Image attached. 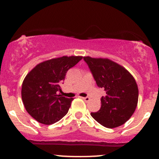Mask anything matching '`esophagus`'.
Instances as JSON below:
<instances>
[{"mask_svg":"<svg viewBox=\"0 0 159 159\" xmlns=\"http://www.w3.org/2000/svg\"><path fill=\"white\" fill-rule=\"evenodd\" d=\"M82 98H83L85 102H88L89 100H90V98H89L88 96H87V97H82Z\"/></svg>","mask_w":159,"mask_h":159,"instance_id":"1","label":"esophagus"}]
</instances>
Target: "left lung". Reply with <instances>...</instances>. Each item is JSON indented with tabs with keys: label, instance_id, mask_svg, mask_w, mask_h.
Listing matches in <instances>:
<instances>
[{
	"label": "left lung",
	"instance_id": "8db88e82",
	"mask_svg": "<svg viewBox=\"0 0 159 159\" xmlns=\"http://www.w3.org/2000/svg\"><path fill=\"white\" fill-rule=\"evenodd\" d=\"M98 87L106 96L101 98V107L91 113L95 120L103 126L113 129L123 125L135 111L138 89L135 80L123 66L102 58L84 57Z\"/></svg>",
	"mask_w": 159,
	"mask_h": 159
}]
</instances>
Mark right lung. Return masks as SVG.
Segmentation results:
<instances>
[{
	"mask_svg": "<svg viewBox=\"0 0 159 159\" xmlns=\"http://www.w3.org/2000/svg\"><path fill=\"white\" fill-rule=\"evenodd\" d=\"M82 57H66L38 64L27 75L21 87V98L29 114L40 123L50 125L59 121L68 112L72 98H66L61 84L66 74Z\"/></svg>",
	"mask_w": 159,
	"mask_h": 159,
	"instance_id": "right-lung-1",
	"label": "right lung"
}]
</instances>
